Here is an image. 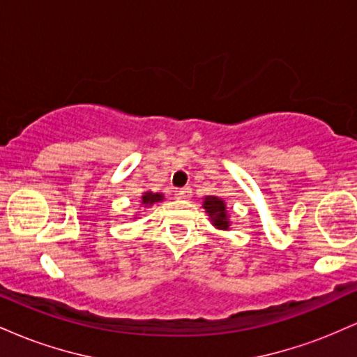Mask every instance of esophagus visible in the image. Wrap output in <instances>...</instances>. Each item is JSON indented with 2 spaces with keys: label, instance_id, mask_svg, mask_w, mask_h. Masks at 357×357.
Returning a JSON list of instances; mask_svg holds the SVG:
<instances>
[{
  "label": "esophagus",
  "instance_id": "obj_1",
  "mask_svg": "<svg viewBox=\"0 0 357 357\" xmlns=\"http://www.w3.org/2000/svg\"><path fill=\"white\" fill-rule=\"evenodd\" d=\"M176 195H178V198H181V199H190V198H191V195H192L191 186L179 188V190H178V192H176Z\"/></svg>",
  "mask_w": 357,
  "mask_h": 357
}]
</instances>
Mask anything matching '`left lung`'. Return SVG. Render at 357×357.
Masks as SVG:
<instances>
[{
	"instance_id": "obj_1",
	"label": "left lung",
	"mask_w": 357,
	"mask_h": 357,
	"mask_svg": "<svg viewBox=\"0 0 357 357\" xmlns=\"http://www.w3.org/2000/svg\"><path fill=\"white\" fill-rule=\"evenodd\" d=\"M203 208L206 210L208 215L213 221L216 228L220 230H228L230 227V221H228V215H227V204L218 196H206L203 202Z\"/></svg>"
}]
</instances>
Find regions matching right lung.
Returning <instances> with one entry per match:
<instances>
[{
  "label": "right lung",
  "instance_id": "1",
  "mask_svg": "<svg viewBox=\"0 0 357 357\" xmlns=\"http://www.w3.org/2000/svg\"><path fill=\"white\" fill-rule=\"evenodd\" d=\"M165 199V196L161 195V192H153V191H146L144 195H142V204L144 206H153L154 203H159Z\"/></svg>",
  "mask_w": 357,
  "mask_h": 357
}]
</instances>
